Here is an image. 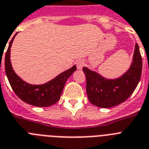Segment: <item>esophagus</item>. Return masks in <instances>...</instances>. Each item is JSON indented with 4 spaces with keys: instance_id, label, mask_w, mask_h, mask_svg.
<instances>
[{
    "instance_id": "obj_1",
    "label": "esophagus",
    "mask_w": 149,
    "mask_h": 149,
    "mask_svg": "<svg viewBox=\"0 0 149 149\" xmlns=\"http://www.w3.org/2000/svg\"><path fill=\"white\" fill-rule=\"evenodd\" d=\"M84 65H85V63H84V61H83V60H79L77 62V66L78 70H82Z\"/></svg>"
}]
</instances>
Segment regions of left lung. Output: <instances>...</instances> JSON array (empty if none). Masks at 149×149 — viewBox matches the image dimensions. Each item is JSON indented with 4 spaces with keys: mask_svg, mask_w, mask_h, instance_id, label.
Returning <instances> with one entry per match:
<instances>
[{
    "mask_svg": "<svg viewBox=\"0 0 149 149\" xmlns=\"http://www.w3.org/2000/svg\"><path fill=\"white\" fill-rule=\"evenodd\" d=\"M141 70L142 61L137 43L129 70L118 78H106L84 66L83 70L86 77V93L89 102L100 108H111L123 102L137 87Z\"/></svg>",
    "mask_w": 149,
    "mask_h": 149,
    "instance_id": "left-lung-1",
    "label": "left lung"
}]
</instances>
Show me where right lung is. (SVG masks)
I'll use <instances>...</instances> for the list:
<instances>
[{
    "mask_svg": "<svg viewBox=\"0 0 149 149\" xmlns=\"http://www.w3.org/2000/svg\"><path fill=\"white\" fill-rule=\"evenodd\" d=\"M12 38L5 55V72L10 84L18 97L27 104L38 107H48L58 102L62 94L66 80L77 70L74 66L61 72L54 79L41 85H32L19 77L12 68L10 62V47L14 41Z\"/></svg>",
    "mask_w": 149,
    "mask_h": 149,
    "instance_id": "add662e5",
    "label": "right lung"
}]
</instances>
